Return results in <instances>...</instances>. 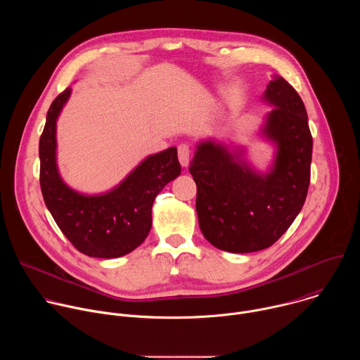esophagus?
<instances>
[{
    "label": "esophagus",
    "instance_id": "34e87169",
    "mask_svg": "<svg viewBox=\"0 0 360 360\" xmlns=\"http://www.w3.org/2000/svg\"><path fill=\"white\" fill-rule=\"evenodd\" d=\"M189 158H191V148L188 143H181L178 146V160L182 167L189 165Z\"/></svg>",
    "mask_w": 360,
    "mask_h": 360
}]
</instances>
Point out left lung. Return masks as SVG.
<instances>
[{
    "label": "left lung",
    "mask_w": 360,
    "mask_h": 360,
    "mask_svg": "<svg viewBox=\"0 0 360 360\" xmlns=\"http://www.w3.org/2000/svg\"><path fill=\"white\" fill-rule=\"evenodd\" d=\"M264 99L274 107L261 131L276 146L269 172H256L242 150L231 152L214 139L196 145L189 167L199 228L215 248L232 253L274 245L300 212L309 189L314 142L302 98L274 75Z\"/></svg>",
    "instance_id": "obj_1"
}]
</instances>
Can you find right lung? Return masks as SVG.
<instances>
[{
  "label": "right lung",
  "mask_w": 360,
  "mask_h": 360,
  "mask_svg": "<svg viewBox=\"0 0 360 360\" xmlns=\"http://www.w3.org/2000/svg\"><path fill=\"white\" fill-rule=\"evenodd\" d=\"M71 95L51 104L39 138V185L44 202L67 239L92 258H120L138 248L152 226V205L164 186L181 174L176 148L143 160L117 188L101 195L71 189L57 167V118Z\"/></svg>",
  "instance_id": "right-lung-1"
}]
</instances>
